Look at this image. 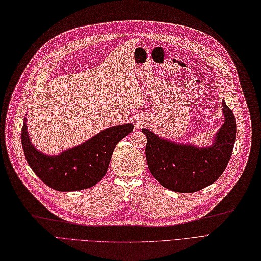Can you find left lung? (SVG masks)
I'll return each mask as SVG.
<instances>
[{"mask_svg":"<svg viewBox=\"0 0 261 261\" xmlns=\"http://www.w3.org/2000/svg\"><path fill=\"white\" fill-rule=\"evenodd\" d=\"M225 122L206 148L179 145L162 140L143 129L147 144L145 155L152 176L160 184L177 192H195L215 182L223 174L232 153L237 124L234 115L223 101Z\"/></svg>","mask_w":261,"mask_h":261,"instance_id":"obj_1","label":"left lung"}]
</instances>
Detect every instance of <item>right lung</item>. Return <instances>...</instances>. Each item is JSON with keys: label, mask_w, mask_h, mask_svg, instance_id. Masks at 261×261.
Here are the masks:
<instances>
[{"label": "right lung", "mask_w": 261, "mask_h": 261, "mask_svg": "<svg viewBox=\"0 0 261 261\" xmlns=\"http://www.w3.org/2000/svg\"><path fill=\"white\" fill-rule=\"evenodd\" d=\"M132 130L131 123L106 129L80 146L48 157L33 147L24 122L21 144L29 166L44 184L58 191H74L98 184L106 174L115 146Z\"/></svg>", "instance_id": "add662e5"}]
</instances>
